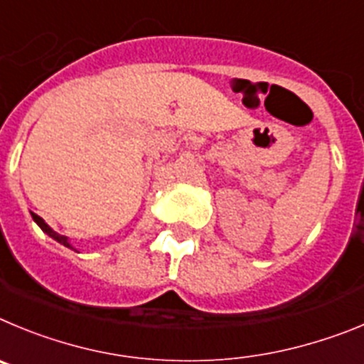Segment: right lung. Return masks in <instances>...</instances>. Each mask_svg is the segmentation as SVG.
Listing matches in <instances>:
<instances>
[{
    "label": "right lung",
    "mask_w": 364,
    "mask_h": 364,
    "mask_svg": "<svg viewBox=\"0 0 364 364\" xmlns=\"http://www.w3.org/2000/svg\"><path fill=\"white\" fill-rule=\"evenodd\" d=\"M32 218H34V221L38 223V225H39V228H41V230H43V232H47V234L50 235V237H54L55 241H60V243H61V245H65V247L72 248V247H70V243H68V239L65 237V235H60V234H58V232H54V230H52V228L48 227L47 223H45L43 219L39 218L38 214H34V212H32Z\"/></svg>",
    "instance_id": "1"
}]
</instances>
